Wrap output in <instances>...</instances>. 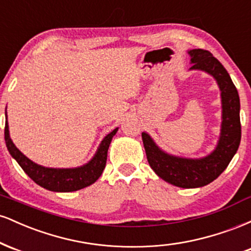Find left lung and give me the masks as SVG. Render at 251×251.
<instances>
[{
  "label": "left lung",
  "instance_id": "1",
  "mask_svg": "<svg viewBox=\"0 0 251 251\" xmlns=\"http://www.w3.org/2000/svg\"><path fill=\"white\" fill-rule=\"evenodd\" d=\"M189 54L191 70L208 72L217 80L221 88L223 122L217 148L201 159L178 158L164 153L148 133H142L146 157L152 170L168 183L186 189L200 188L214 181L231 162L241 143L240 97L229 73L209 50H192Z\"/></svg>",
  "mask_w": 251,
  "mask_h": 251
}]
</instances>
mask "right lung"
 Instances as JSON below:
<instances>
[{"instance_id": "add662e5", "label": "right lung", "mask_w": 251, "mask_h": 251, "mask_svg": "<svg viewBox=\"0 0 251 251\" xmlns=\"http://www.w3.org/2000/svg\"><path fill=\"white\" fill-rule=\"evenodd\" d=\"M118 128L106 135L98 149L97 154L88 164L76 169H50L33 163L25 154L19 151L9 137L8 123L4 127V140L11 157L15 158L22 170L42 188L55 192H71L87 188L93 184L102 174L107 160V151L112 138L117 133Z\"/></svg>"}]
</instances>
